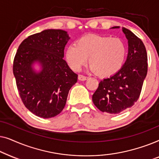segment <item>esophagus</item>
<instances>
[{"instance_id": "34e87169", "label": "esophagus", "mask_w": 159, "mask_h": 159, "mask_svg": "<svg viewBox=\"0 0 159 159\" xmlns=\"http://www.w3.org/2000/svg\"><path fill=\"white\" fill-rule=\"evenodd\" d=\"M88 79V77H85V76H83V75H78V80H80V81H84V80H87Z\"/></svg>"}]
</instances>
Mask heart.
Wrapping results in <instances>:
<instances>
[{"mask_svg": "<svg viewBox=\"0 0 159 159\" xmlns=\"http://www.w3.org/2000/svg\"><path fill=\"white\" fill-rule=\"evenodd\" d=\"M127 55V47L121 39L100 34H88L69 45L65 58L73 71H79L88 63L90 70L101 77H108L120 70Z\"/></svg>", "mask_w": 159, "mask_h": 159, "instance_id": "heart-1", "label": "heart"}]
</instances>
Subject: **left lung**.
Returning <instances> with one entry per match:
<instances>
[{"label": "left lung", "instance_id": "obj_1", "mask_svg": "<svg viewBox=\"0 0 159 159\" xmlns=\"http://www.w3.org/2000/svg\"><path fill=\"white\" fill-rule=\"evenodd\" d=\"M122 32L128 43L127 60L118 72L100 82L92 98L100 111L111 114H119L134 105L140 96L148 71L147 52L142 40L125 27Z\"/></svg>", "mask_w": 159, "mask_h": 159}]
</instances>
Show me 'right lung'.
<instances>
[{"label":"right lung","instance_id":"obj_1","mask_svg":"<svg viewBox=\"0 0 159 159\" xmlns=\"http://www.w3.org/2000/svg\"><path fill=\"white\" fill-rule=\"evenodd\" d=\"M70 40L67 32L48 29L22 41L15 56L13 72L21 101L37 116L59 114L77 75L63 59Z\"/></svg>","mask_w":159,"mask_h":159}]
</instances>
